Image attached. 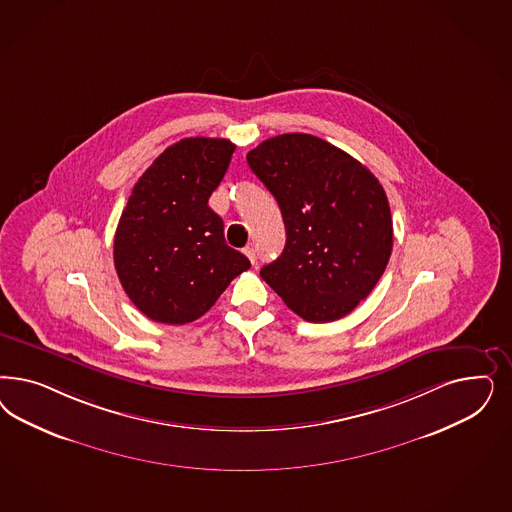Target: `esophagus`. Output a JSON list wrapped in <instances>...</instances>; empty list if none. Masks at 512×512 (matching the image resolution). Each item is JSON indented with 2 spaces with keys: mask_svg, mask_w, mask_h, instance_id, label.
<instances>
[{
  "mask_svg": "<svg viewBox=\"0 0 512 512\" xmlns=\"http://www.w3.org/2000/svg\"><path fill=\"white\" fill-rule=\"evenodd\" d=\"M245 254H247L248 260L252 262V264H256V260H258V254H256V248L252 247V245H248L245 248Z\"/></svg>",
  "mask_w": 512,
  "mask_h": 512,
  "instance_id": "1",
  "label": "esophagus"
}]
</instances>
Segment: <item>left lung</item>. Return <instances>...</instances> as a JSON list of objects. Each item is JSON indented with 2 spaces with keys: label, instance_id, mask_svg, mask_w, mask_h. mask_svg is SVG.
Listing matches in <instances>:
<instances>
[{
  "label": "left lung",
  "instance_id": "left-lung-1",
  "mask_svg": "<svg viewBox=\"0 0 512 512\" xmlns=\"http://www.w3.org/2000/svg\"><path fill=\"white\" fill-rule=\"evenodd\" d=\"M281 207L286 245L260 275L307 322L352 313L379 282L394 245L377 177L345 150L309 133H284L247 154Z\"/></svg>",
  "mask_w": 512,
  "mask_h": 512
}]
</instances>
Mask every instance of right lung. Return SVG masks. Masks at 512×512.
<instances>
[{"instance_id":"obj_1","label":"right lung","mask_w":512,"mask_h":512,"mask_svg":"<svg viewBox=\"0 0 512 512\" xmlns=\"http://www.w3.org/2000/svg\"><path fill=\"white\" fill-rule=\"evenodd\" d=\"M233 150L228 139H181L133 186L113 256L124 292L154 322L198 320L250 267L245 254L228 247L224 222L209 207Z\"/></svg>"}]
</instances>
